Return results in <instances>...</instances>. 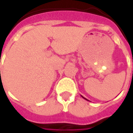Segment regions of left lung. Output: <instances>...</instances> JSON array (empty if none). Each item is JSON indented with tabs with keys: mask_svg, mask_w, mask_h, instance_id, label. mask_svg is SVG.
Masks as SVG:
<instances>
[{
	"mask_svg": "<svg viewBox=\"0 0 133 133\" xmlns=\"http://www.w3.org/2000/svg\"><path fill=\"white\" fill-rule=\"evenodd\" d=\"M81 96H82V95H81ZM82 97H83V96H82ZM83 98H84V99H85V100H87L86 98H84V97H83Z\"/></svg>",
	"mask_w": 133,
	"mask_h": 133,
	"instance_id": "8db88e82",
	"label": "left lung"
}]
</instances>
